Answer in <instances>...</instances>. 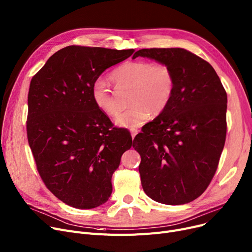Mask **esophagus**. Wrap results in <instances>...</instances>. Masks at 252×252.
Instances as JSON below:
<instances>
[{
	"label": "esophagus",
	"instance_id": "esophagus-1",
	"mask_svg": "<svg viewBox=\"0 0 252 252\" xmlns=\"http://www.w3.org/2000/svg\"><path fill=\"white\" fill-rule=\"evenodd\" d=\"M138 134V129L137 128H130V135H131V138H135L136 135Z\"/></svg>",
	"mask_w": 252,
	"mask_h": 252
}]
</instances>
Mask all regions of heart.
<instances>
[{"mask_svg":"<svg viewBox=\"0 0 252 252\" xmlns=\"http://www.w3.org/2000/svg\"><path fill=\"white\" fill-rule=\"evenodd\" d=\"M111 77L116 85L131 88V106L115 118L116 125L124 127H139L147 122L151 113H161L175 91L174 74L164 64L126 61L118 66ZM92 99L97 108L107 115H116L121 110L114 93L103 79L93 84Z\"/></svg>","mask_w":252,"mask_h":252,"instance_id":"heart-1","label":"heart"}]
</instances>
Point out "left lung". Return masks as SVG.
<instances>
[{"label": "left lung", "instance_id": "8db88e82", "mask_svg": "<svg viewBox=\"0 0 252 252\" xmlns=\"http://www.w3.org/2000/svg\"><path fill=\"white\" fill-rule=\"evenodd\" d=\"M170 68L175 91L167 107L134 139L142 187L151 199L189 203L213 180L227 134V93L207 61L182 48L137 51Z\"/></svg>", "mask_w": 252, "mask_h": 252}]
</instances>
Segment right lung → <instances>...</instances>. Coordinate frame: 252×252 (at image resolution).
<instances>
[{
	"label": "right lung",
	"instance_id": "obj_1",
	"mask_svg": "<svg viewBox=\"0 0 252 252\" xmlns=\"http://www.w3.org/2000/svg\"><path fill=\"white\" fill-rule=\"evenodd\" d=\"M134 51L65 47L31 82L26 130L37 171L46 187L74 208L108 200L112 175L131 147L129 131L114 127L93 102L92 87Z\"/></svg>",
	"mask_w": 252,
	"mask_h": 252
}]
</instances>
